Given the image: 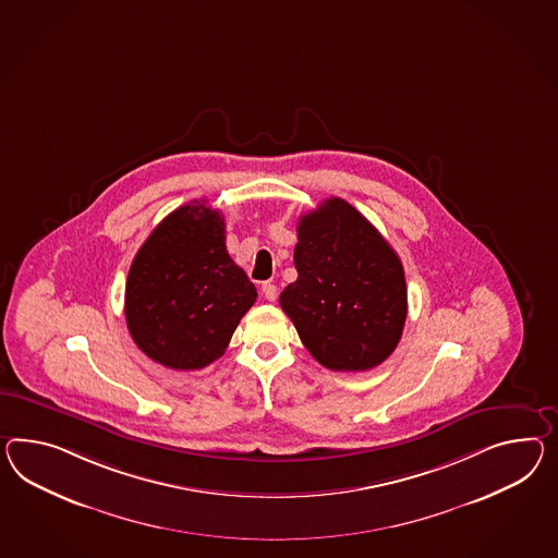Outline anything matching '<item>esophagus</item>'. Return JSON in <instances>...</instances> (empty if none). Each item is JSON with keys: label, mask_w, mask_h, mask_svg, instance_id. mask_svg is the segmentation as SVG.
<instances>
[{"label": "esophagus", "mask_w": 558, "mask_h": 558, "mask_svg": "<svg viewBox=\"0 0 558 558\" xmlns=\"http://www.w3.org/2000/svg\"><path fill=\"white\" fill-rule=\"evenodd\" d=\"M260 291H263V295H265V300L275 301L277 300V295H279V289L271 281H267V283H263L260 287Z\"/></svg>", "instance_id": "1"}]
</instances>
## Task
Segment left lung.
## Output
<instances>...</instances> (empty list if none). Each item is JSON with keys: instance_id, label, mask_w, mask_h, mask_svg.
I'll return each instance as SVG.
<instances>
[{"instance_id": "8db88e82", "label": "left lung", "mask_w": 558, "mask_h": 558, "mask_svg": "<svg viewBox=\"0 0 558 558\" xmlns=\"http://www.w3.org/2000/svg\"><path fill=\"white\" fill-rule=\"evenodd\" d=\"M298 281L279 303L310 354L329 371L383 364L407 319L399 255L352 204L328 198L300 218L293 253Z\"/></svg>"}]
</instances>
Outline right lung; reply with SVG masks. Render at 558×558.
<instances>
[{
    "mask_svg": "<svg viewBox=\"0 0 558 558\" xmlns=\"http://www.w3.org/2000/svg\"><path fill=\"white\" fill-rule=\"evenodd\" d=\"M225 218L201 202L166 216L131 263L129 333L172 371H201L225 354L257 289L227 251Z\"/></svg>",
    "mask_w": 558,
    "mask_h": 558,
    "instance_id": "obj_1",
    "label": "right lung"
}]
</instances>
